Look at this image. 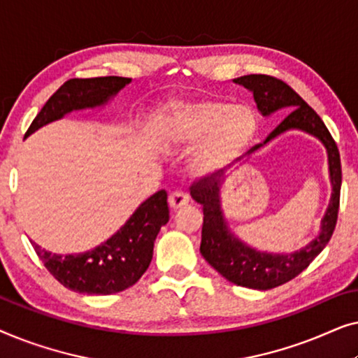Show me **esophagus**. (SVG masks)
Returning a JSON list of instances; mask_svg holds the SVG:
<instances>
[{"label":"esophagus","mask_w":358,"mask_h":358,"mask_svg":"<svg viewBox=\"0 0 358 358\" xmlns=\"http://www.w3.org/2000/svg\"><path fill=\"white\" fill-rule=\"evenodd\" d=\"M187 203H189V194L185 192V190H182V189L174 190V192L169 195L171 208L178 210V208L184 207V205H187Z\"/></svg>","instance_id":"obj_1"}]
</instances>
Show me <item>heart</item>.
Returning a JSON list of instances; mask_svg holds the SVG:
<instances>
[{
  "mask_svg": "<svg viewBox=\"0 0 358 358\" xmlns=\"http://www.w3.org/2000/svg\"><path fill=\"white\" fill-rule=\"evenodd\" d=\"M173 143L203 140L194 158L199 173L223 168L236 159L256 131V117L246 106L222 101H200L174 106L159 125Z\"/></svg>",
  "mask_w": 358,
  "mask_h": 358,
  "instance_id": "heart-1",
  "label": "heart"
}]
</instances>
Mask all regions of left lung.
I'll return each instance as SVG.
<instances>
[{
  "label": "left lung",
  "mask_w": 358,
  "mask_h": 358,
  "mask_svg": "<svg viewBox=\"0 0 358 358\" xmlns=\"http://www.w3.org/2000/svg\"><path fill=\"white\" fill-rule=\"evenodd\" d=\"M234 83L243 85L252 91L254 101L262 115H268L278 109H292L285 119L273 129L264 143L275 138L285 130L300 129L320 138L327 148L329 155V171L332 180V197L326 217L322 220L320 236L311 241L301 251L293 254H266L257 252L248 248L246 244L238 241L229 233L224 223L222 210H220L218 184L222 169L205 174L199 180H194L190 185V195L195 202L202 205L203 224H202V243L200 252L205 261L215 271L222 273L227 280L236 285L256 288V290H271L305 271L315 257L320 254L334 233L341 203V155L334 138L327 130L321 117L287 85L285 81L268 75H246L236 78ZM261 145L254 146L257 150Z\"/></svg>",
  "instance_id": "left-lung-1"
}]
</instances>
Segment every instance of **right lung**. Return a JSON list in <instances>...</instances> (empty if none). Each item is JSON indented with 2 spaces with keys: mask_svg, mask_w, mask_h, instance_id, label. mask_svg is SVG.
<instances>
[{
  "mask_svg": "<svg viewBox=\"0 0 358 358\" xmlns=\"http://www.w3.org/2000/svg\"><path fill=\"white\" fill-rule=\"evenodd\" d=\"M130 78L99 76L73 78L58 87L32 120L26 136L68 112L104 104L117 94ZM169 220L168 194L159 190L140 205L129 222L110 239L92 251L58 256L32 246L43 266L68 290L86 295H110L135 285L153 257L155 239Z\"/></svg>",
  "mask_w": 358,
  "mask_h": 358,
  "instance_id": "obj_1",
  "label": "right lung"
}]
</instances>
